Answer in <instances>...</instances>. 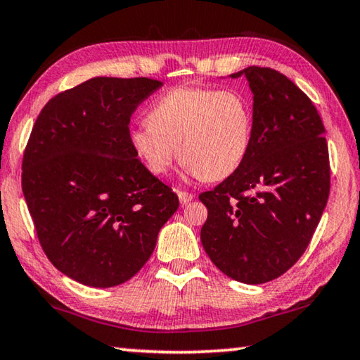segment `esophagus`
Segmentation results:
<instances>
[{"label":"esophagus","mask_w":360,"mask_h":360,"mask_svg":"<svg viewBox=\"0 0 360 360\" xmlns=\"http://www.w3.org/2000/svg\"><path fill=\"white\" fill-rule=\"evenodd\" d=\"M176 195H179V200H180V202H181V205H188V202L193 200V198H195V196H193L191 195V193H188V191H176Z\"/></svg>","instance_id":"esophagus-1"}]
</instances>
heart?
Wrapping results in <instances>:
<instances>
[{
    "instance_id": "heart-1",
    "label": "heart",
    "mask_w": 360,
    "mask_h": 360,
    "mask_svg": "<svg viewBox=\"0 0 360 360\" xmlns=\"http://www.w3.org/2000/svg\"><path fill=\"white\" fill-rule=\"evenodd\" d=\"M149 123L129 129L134 154L153 174L167 172L180 153L193 176L219 181L236 174L255 131L252 101L237 89L181 86L150 107Z\"/></svg>"
}]
</instances>
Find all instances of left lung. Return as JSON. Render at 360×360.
<instances>
[{
  "mask_svg": "<svg viewBox=\"0 0 360 360\" xmlns=\"http://www.w3.org/2000/svg\"><path fill=\"white\" fill-rule=\"evenodd\" d=\"M255 131L236 174L200 195L201 243L229 278L263 284L299 262L330 196L325 127L309 97L271 68L248 66Z\"/></svg>",
  "mask_w": 360,
  "mask_h": 360,
  "instance_id": "8db88e82",
  "label": "left lung"
}]
</instances>
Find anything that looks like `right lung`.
<instances>
[{"label": "right lung", "instance_id": "obj_1", "mask_svg": "<svg viewBox=\"0 0 360 360\" xmlns=\"http://www.w3.org/2000/svg\"><path fill=\"white\" fill-rule=\"evenodd\" d=\"M162 82L92 77L41 108L25 146L22 191L51 264L92 288L131 279L179 196L144 167L129 120Z\"/></svg>", "mask_w": 360, "mask_h": 360}]
</instances>
